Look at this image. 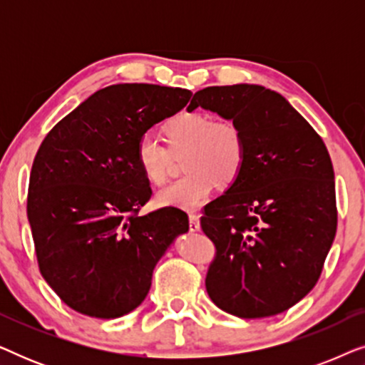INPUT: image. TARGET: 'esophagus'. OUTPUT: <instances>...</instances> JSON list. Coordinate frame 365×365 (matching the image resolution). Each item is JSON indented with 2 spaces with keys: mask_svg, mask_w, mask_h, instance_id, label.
Returning a JSON list of instances; mask_svg holds the SVG:
<instances>
[{
  "mask_svg": "<svg viewBox=\"0 0 365 365\" xmlns=\"http://www.w3.org/2000/svg\"><path fill=\"white\" fill-rule=\"evenodd\" d=\"M189 231H199V216L197 214H189Z\"/></svg>",
  "mask_w": 365,
  "mask_h": 365,
  "instance_id": "obj_1",
  "label": "esophagus"
}]
</instances>
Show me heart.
Returning <instances> with one entry per match:
<instances>
[{"label":"heart","mask_w":365,"mask_h":365,"mask_svg":"<svg viewBox=\"0 0 365 365\" xmlns=\"http://www.w3.org/2000/svg\"><path fill=\"white\" fill-rule=\"evenodd\" d=\"M168 148L153 134L138 141L139 169L153 186L168 181L173 158L182 154L186 176L158 192L156 204L196 211L209 201L219 184L229 187L241 178L247 161V144L242 129L231 119H216L201 111H181L163 126Z\"/></svg>","instance_id":"b5f03b06"}]
</instances>
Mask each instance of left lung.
Instances as JSON below:
<instances>
[{"label":"left lung","instance_id":"8db88e82","mask_svg":"<svg viewBox=\"0 0 365 365\" xmlns=\"http://www.w3.org/2000/svg\"><path fill=\"white\" fill-rule=\"evenodd\" d=\"M199 106L232 119L247 144L241 178L201 217L216 247L207 294L232 316H276L312 291L336 236L331 156L311 124L264 86L204 88L187 111Z\"/></svg>","mask_w":365,"mask_h":365}]
</instances>
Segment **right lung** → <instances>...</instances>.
Wrapping results in <instances>:
<instances>
[{"instance_id": "right-lung-1", "label": "right lung", "mask_w": 365, "mask_h": 365, "mask_svg": "<svg viewBox=\"0 0 365 365\" xmlns=\"http://www.w3.org/2000/svg\"><path fill=\"white\" fill-rule=\"evenodd\" d=\"M189 89L113 84L64 116L43 139L28 187V219L39 272L79 314L116 319L148 296L153 271L187 214L151 199L138 141L186 106Z\"/></svg>"}]
</instances>
